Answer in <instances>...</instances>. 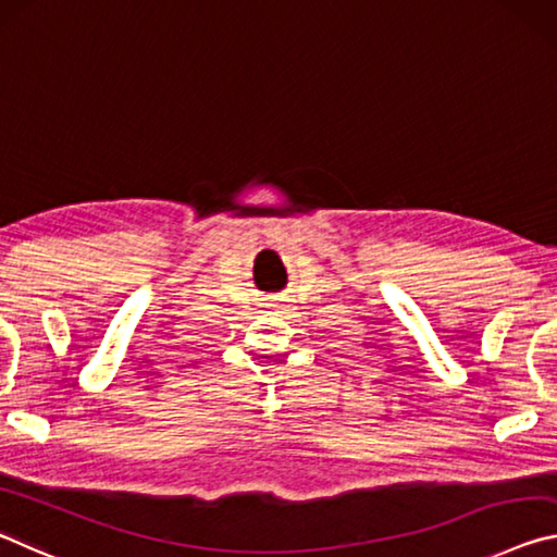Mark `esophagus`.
<instances>
[{
  "label": "esophagus",
  "mask_w": 557,
  "mask_h": 557,
  "mask_svg": "<svg viewBox=\"0 0 557 557\" xmlns=\"http://www.w3.org/2000/svg\"><path fill=\"white\" fill-rule=\"evenodd\" d=\"M267 308H269V311H273V313H286V298L271 300V304H267Z\"/></svg>",
  "instance_id": "obj_1"
}]
</instances>
